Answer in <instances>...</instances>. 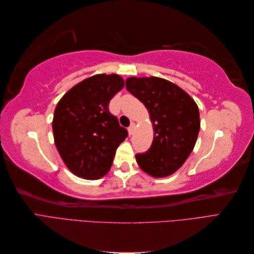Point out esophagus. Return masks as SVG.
Masks as SVG:
<instances>
[{
  "instance_id": "esophagus-1",
  "label": "esophagus",
  "mask_w": 254,
  "mask_h": 254,
  "mask_svg": "<svg viewBox=\"0 0 254 254\" xmlns=\"http://www.w3.org/2000/svg\"><path fill=\"white\" fill-rule=\"evenodd\" d=\"M135 124L134 123H131V125L129 126V128H128V132H129V134L131 135V134H133V132H134V130H135Z\"/></svg>"
}]
</instances>
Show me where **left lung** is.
I'll use <instances>...</instances> for the list:
<instances>
[{
	"instance_id": "obj_1",
	"label": "left lung",
	"mask_w": 254,
	"mask_h": 254,
	"mask_svg": "<svg viewBox=\"0 0 254 254\" xmlns=\"http://www.w3.org/2000/svg\"><path fill=\"white\" fill-rule=\"evenodd\" d=\"M126 89L144 104L153 127L151 147L135 155L141 170L153 178L173 175L193 151L200 129L198 106L174 82L155 77H129Z\"/></svg>"
}]
</instances>
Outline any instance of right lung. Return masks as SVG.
<instances>
[{
	"mask_svg": "<svg viewBox=\"0 0 254 254\" xmlns=\"http://www.w3.org/2000/svg\"><path fill=\"white\" fill-rule=\"evenodd\" d=\"M124 86L118 74H96L75 84L58 102L54 141L64 164L77 177L95 180L110 171L128 132L109 112V103Z\"/></svg>",
	"mask_w": 254,
	"mask_h": 254,
	"instance_id": "right-lung-1",
	"label": "right lung"
}]
</instances>
